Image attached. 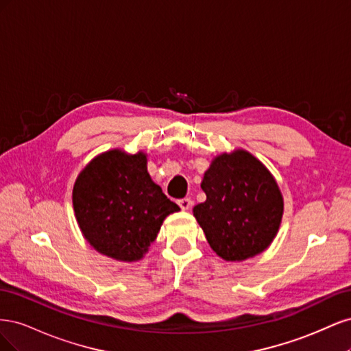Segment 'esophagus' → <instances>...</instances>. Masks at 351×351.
<instances>
[{"mask_svg": "<svg viewBox=\"0 0 351 351\" xmlns=\"http://www.w3.org/2000/svg\"><path fill=\"white\" fill-rule=\"evenodd\" d=\"M192 204H193V202H192V199H190V197H183V199L178 200V205H180V208H182L183 210H187L190 206H192Z\"/></svg>", "mask_w": 351, "mask_h": 351, "instance_id": "34e87169", "label": "esophagus"}]
</instances>
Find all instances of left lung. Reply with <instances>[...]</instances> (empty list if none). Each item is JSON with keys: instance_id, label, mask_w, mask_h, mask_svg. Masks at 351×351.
<instances>
[{"instance_id": "8db88e82", "label": "left lung", "mask_w": 351, "mask_h": 351, "mask_svg": "<svg viewBox=\"0 0 351 351\" xmlns=\"http://www.w3.org/2000/svg\"><path fill=\"white\" fill-rule=\"evenodd\" d=\"M193 208L209 246L226 261H244L267 249L282 218V196L271 173L246 151L222 154L200 184Z\"/></svg>"}]
</instances>
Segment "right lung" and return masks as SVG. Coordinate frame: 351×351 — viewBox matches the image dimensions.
I'll return each mask as SVG.
<instances>
[{"label":"right lung","instance_id":"add662e5","mask_svg":"<svg viewBox=\"0 0 351 351\" xmlns=\"http://www.w3.org/2000/svg\"><path fill=\"white\" fill-rule=\"evenodd\" d=\"M79 227L99 253L139 261L167 215L180 210L152 182L146 155L110 151L83 169L73 189Z\"/></svg>","mask_w":351,"mask_h":351}]
</instances>
